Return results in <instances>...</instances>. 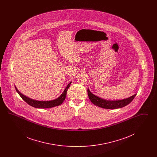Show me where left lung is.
<instances>
[{
  "instance_id": "left-lung-1",
  "label": "left lung",
  "mask_w": 157,
  "mask_h": 157,
  "mask_svg": "<svg viewBox=\"0 0 157 157\" xmlns=\"http://www.w3.org/2000/svg\"><path fill=\"white\" fill-rule=\"evenodd\" d=\"M88 94L90 101L92 102V104L97 105L98 106H99L102 108H105V109H117V108L124 107L125 106L129 104L131 102H132V101L134 99L136 95V94H135L134 95L131 96V97L123 99V100L110 101H106L105 99H102L100 98L95 96V95H94L90 92L89 89H88Z\"/></svg>"
}]
</instances>
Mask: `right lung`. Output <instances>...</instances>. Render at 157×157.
<instances>
[{
  "label": "right lung",
  "instance_id": "1",
  "mask_svg": "<svg viewBox=\"0 0 157 157\" xmlns=\"http://www.w3.org/2000/svg\"><path fill=\"white\" fill-rule=\"evenodd\" d=\"M71 83V82H70L67 85V88H65V90L63 91V92L62 93V94L59 97L55 100L49 101H36L34 99H32L29 98L27 97L22 94L18 90H17L16 86H15V88H16L17 92L21 96V97L22 98L23 100H24L29 105L33 107L37 108H52L54 106H58V105H60L62 104V102L64 101V100L66 98L67 89L69 88Z\"/></svg>",
  "mask_w": 157,
  "mask_h": 157
}]
</instances>
